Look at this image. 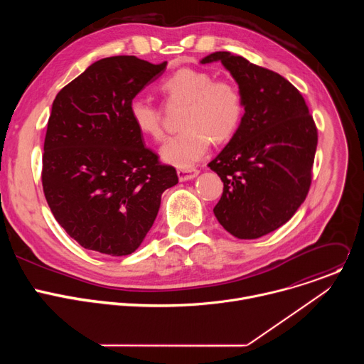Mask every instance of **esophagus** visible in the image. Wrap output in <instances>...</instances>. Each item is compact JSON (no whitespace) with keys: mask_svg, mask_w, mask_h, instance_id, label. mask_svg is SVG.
<instances>
[{"mask_svg":"<svg viewBox=\"0 0 364 364\" xmlns=\"http://www.w3.org/2000/svg\"><path fill=\"white\" fill-rule=\"evenodd\" d=\"M198 173L200 171L196 168H180L177 171V176H178L180 181H187V180H193L194 177H197Z\"/></svg>","mask_w":364,"mask_h":364,"instance_id":"esophagus-1","label":"esophagus"}]
</instances>
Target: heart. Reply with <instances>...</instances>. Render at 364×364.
Listing matches in <instances>:
<instances>
[{"label": "heart", "instance_id": "heart-1", "mask_svg": "<svg viewBox=\"0 0 364 364\" xmlns=\"http://www.w3.org/2000/svg\"><path fill=\"white\" fill-rule=\"evenodd\" d=\"M160 90L168 103L184 105L180 119L184 129L161 148V159L171 166H194L209 151L212 139L216 144L228 142L240 127L245 100L230 80L215 79L207 70L183 68L166 77ZM129 115L141 134L155 141L164 138L161 112L154 103L134 99Z\"/></svg>", "mask_w": 364, "mask_h": 364}]
</instances>
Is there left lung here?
I'll use <instances>...</instances> for the list:
<instances>
[{"label": "left lung", "mask_w": 364, "mask_h": 364, "mask_svg": "<svg viewBox=\"0 0 364 364\" xmlns=\"http://www.w3.org/2000/svg\"><path fill=\"white\" fill-rule=\"evenodd\" d=\"M218 60L237 82L245 114L209 163L223 181L213 212L235 237L257 239L285 225L304 203L318 132L302 95L285 77L229 51H216L201 63Z\"/></svg>", "instance_id": "1"}]
</instances>
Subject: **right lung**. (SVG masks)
Wrapping results in <instances>:
<instances>
[{"instance_id":"right-lung-1","label":"right lung","mask_w":364,"mask_h":364,"mask_svg":"<svg viewBox=\"0 0 364 364\" xmlns=\"http://www.w3.org/2000/svg\"><path fill=\"white\" fill-rule=\"evenodd\" d=\"M135 56L95 62L56 96L44 138L41 183L58 223L80 246L132 253L159 215L161 194L178 183L144 145L132 99L166 70Z\"/></svg>"}]
</instances>
